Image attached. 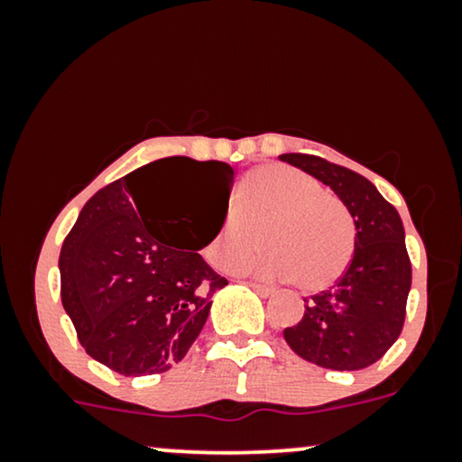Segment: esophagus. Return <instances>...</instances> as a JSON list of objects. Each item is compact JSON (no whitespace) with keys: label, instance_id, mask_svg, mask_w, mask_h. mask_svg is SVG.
Instances as JSON below:
<instances>
[{"label":"esophagus","instance_id":"obj_1","mask_svg":"<svg viewBox=\"0 0 462 462\" xmlns=\"http://www.w3.org/2000/svg\"><path fill=\"white\" fill-rule=\"evenodd\" d=\"M247 286H252V289L256 291V293L261 295V298H267V295L273 293L272 286H264V284H261V282H247Z\"/></svg>","mask_w":462,"mask_h":462}]
</instances>
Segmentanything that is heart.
I'll return each instance as SVG.
<instances>
[{
    "label": "heart",
    "instance_id": "obj_1",
    "mask_svg": "<svg viewBox=\"0 0 462 462\" xmlns=\"http://www.w3.org/2000/svg\"><path fill=\"white\" fill-rule=\"evenodd\" d=\"M258 231L268 249L242 263L255 248ZM354 238L352 215L337 195L300 169L267 164L245 178L238 210L224 215L206 256L224 272L236 267L267 280L293 278L300 289L319 291L347 269Z\"/></svg>",
    "mask_w": 462,
    "mask_h": 462
}]
</instances>
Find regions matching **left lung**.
Listing matches in <instances>:
<instances>
[{"label": "left lung", "instance_id": "1", "mask_svg": "<svg viewBox=\"0 0 462 462\" xmlns=\"http://www.w3.org/2000/svg\"><path fill=\"white\" fill-rule=\"evenodd\" d=\"M280 161L330 187L356 226L347 269L330 289L304 300V317L298 326L284 328V341L319 367H369L384 356L404 328L412 272L400 215L352 169L310 153H282Z\"/></svg>", "mask_w": 462, "mask_h": 462}]
</instances>
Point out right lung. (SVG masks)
Listing matches in <instances>:
<instances>
[{
	"label": "right lung",
	"instance_id": "obj_1",
	"mask_svg": "<svg viewBox=\"0 0 462 462\" xmlns=\"http://www.w3.org/2000/svg\"><path fill=\"white\" fill-rule=\"evenodd\" d=\"M162 172L220 190L209 235L195 242L199 194L162 198ZM235 171L219 161L162 158L87 201L60 249V298L88 356L121 375H152L187 356L226 278L199 256L227 213Z\"/></svg>",
	"mask_w": 462,
	"mask_h": 462
}]
</instances>
